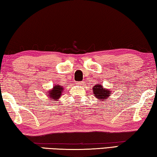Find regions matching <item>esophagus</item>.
<instances>
[{
	"instance_id": "34e87169",
	"label": "esophagus",
	"mask_w": 157,
	"mask_h": 157,
	"mask_svg": "<svg viewBox=\"0 0 157 157\" xmlns=\"http://www.w3.org/2000/svg\"><path fill=\"white\" fill-rule=\"evenodd\" d=\"M84 82H85L82 81V82H78V83H77V84H79V85H82V84H84Z\"/></svg>"
}]
</instances>
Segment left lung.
Returning a JSON list of instances; mask_svg holds the SVG:
<instances>
[{"instance_id":"8db88e82","label":"left lung","mask_w":157,"mask_h":157,"mask_svg":"<svg viewBox=\"0 0 157 157\" xmlns=\"http://www.w3.org/2000/svg\"><path fill=\"white\" fill-rule=\"evenodd\" d=\"M93 93L97 99L101 100H106L109 97H111V92L109 90H106L101 85H96L93 86Z\"/></svg>"}]
</instances>
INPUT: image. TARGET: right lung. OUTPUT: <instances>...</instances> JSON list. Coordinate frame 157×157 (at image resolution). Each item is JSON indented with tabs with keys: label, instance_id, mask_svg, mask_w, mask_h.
Wrapping results in <instances>:
<instances>
[{
	"label": "right lung",
	"instance_id": "1",
	"mask_svg": "<svg viewBox=\"0 0 157 157\" xmlns=\"http://www.w3.org/2000/svg\"><path fill=\"white\" fill-rule=\"evenodd\" d=\"M63 88L62 86L60 85H55L53 86L51 90H49L47 94L49 99H53L54 100H58L60 97V96L63 94Z\"/></svg>",
	"mask_w": 157,
	"mask_h": 157
}]
</instances>
